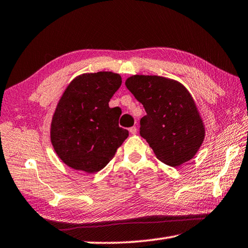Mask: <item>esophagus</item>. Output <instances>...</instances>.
Returning a JSON list of instances; mask_svg holds the SVG:
<instances>
[{
    "label": "esophagus",
    "instance_id": "34e87169",
    "mask_svg": "<svg viewBox=\"0 0 248 248\" xmlns=\"http://www.w3.org/2000/svg\"><path fill=\"white\" fill-rule=\"evenodd\" d=\"M129 131H130V133H131V134H136L137 131H138V129H137V127H131V128L129 129Z\"/></svg>",
    "mask_w": 248,
    "mask_h": 248
}]
</instances>
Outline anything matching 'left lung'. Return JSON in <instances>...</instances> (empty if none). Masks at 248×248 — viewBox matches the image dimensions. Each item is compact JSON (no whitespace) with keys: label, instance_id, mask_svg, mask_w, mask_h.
Returning <instances> with one entry per match:
<instances>
[{"label":"left lung","instance_id":"1","mask_svg":"<svg viewBox=\"0 0 248 248\" xmlns=\"http://www.w3.org/2000/svg\"><path fill=\"white\" fill-rule=\"evenodd\" d=\"M125 86L140 102L146 115L140 134L159 161L179 166L198 152L204 125L195 100L183 84L157 75H132Z\"/></svg>","mask_w":248,"mask_h":248}]
</instances>
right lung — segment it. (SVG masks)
<instances>
[{
	"label": "right lung",
	"mask_w": 248,
	"mask_h": 248,
	"mask_svg": "<svg viewBox=\"0 0 248 248\" xmlns=\"http://www.w3.org/2000/svg\"><path fill=\"white\" fill-rule=\"evenodd\" d=\"M121 82L117 73H85L75 78L61 96L50 139L58 156L71 169L99 171L128 138V130L118 124L120 108L108 104Z\"/></svg>",
	"instance_id": "1"
}]
</instances>
